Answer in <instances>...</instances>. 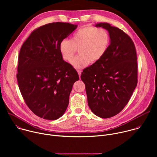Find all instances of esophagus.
I'll list each match as a JSON object with an SVG mask.
<instances>
[{
    "label": "esophagus",
    "instance_id": "1",
    "mask_svg": "<svg viewBox=\"0 0 157 157\" xmlns=\"http://www.w3.org/2000/svg\"><path fill=\"white\" fill-rule=\"evenodd\" d=\"M77 71H78V75H79V77L81 76V70H77Z\"/></svg>",
    "mask_w": 157,
    "mask_h": 157
}]
</instances>
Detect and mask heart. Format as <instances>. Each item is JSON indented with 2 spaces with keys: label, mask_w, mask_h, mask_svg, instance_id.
<instances>
[{
  "label": "heart",
  "mask_w": 157,
  "mask_h": 157,
  "mask_svg": "<svg viewBox=\"0 0 157 157\" xmlns=\"http://www.w3.org/2000/svg\"><path fill=\"white\" fill-rule=\"evenodd\" d=\"M110 42L109 32L104 28L87 25L76 31L70 40L64 39L59 49L63 59L70 62L78 50L79 55L73 58L72 65L77 69L87 66L90 62L101 59L108 50Z\"/></svg>",
  "instance_id": "obj_1"
}]
</instances>
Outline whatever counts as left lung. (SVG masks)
<instances>
[{"mask_svg":"<svg viewBox=\"0 0 157 157\" xmlns=\"http://www.w3.org/2000/svg\"><path fill=\"white\" fill-rule=\"evenodd\" d=\"M96 26L109 32L110 43L101 59L82 71L81 79L89 108L97 116L106 119L122 110L137 86V52L131 38L120 29L107 23Z\"/></svg>","mask_w":157,"mask_h":157,"instance_id":"obj_1","label":"left lung"}]
</instances>
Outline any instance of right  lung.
<instances>
[{
    "label": "right lung",
    "instance_id": "1",
    "mask_svg": "<svg viewBox=\"0 0 157 157\" xmlns=\"http://www.w3.org/2000/svg\"><path fill=\"white\" fill-rule=\"evenodd\" d=\"M78 25L54 22L34 30L20 48L17 79L21 94L37 116L56 120L68 105L76 70L63 59L60 42Z\"/></svg>",
    "mask_w": 157,
    "mask_h": 157
}]
</instances>
